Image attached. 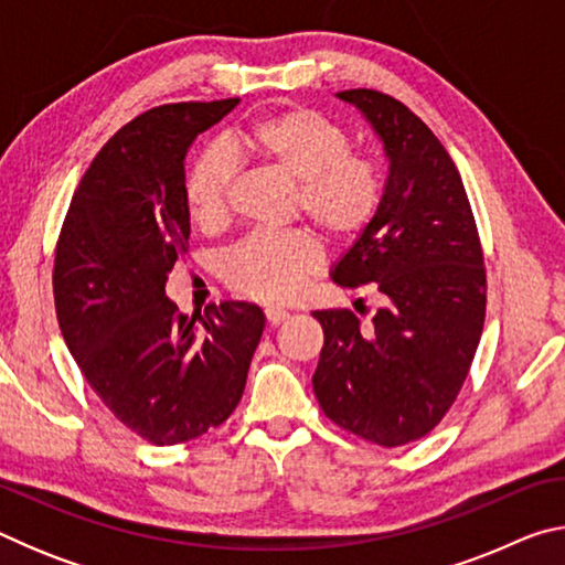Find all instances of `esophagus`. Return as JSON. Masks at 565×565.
I'll return each instance as SVG.
<instances>
[{"instance_id": "obj_1", "label": "esophagus", "mask_w": 565, "mask_h": 565, "mask_svg": "<svg viewBox=\"0 0 565 565\" xmlns=\"http://www.w3.org/2000/svg\"><path fill=\"white\" fill-rule=\"evenodd\" d=\"M286 319H289V313L281 311V309H266V321H269V327H279V323H284Z\"/></svg>"}]
</instances>
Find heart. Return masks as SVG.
<instances>
[{
    "label": "heart",
    "mask_w": 565,
    "mask_h": 565,
    "mask_svg": "<svg viewBox=\"0 0 565 565\" xmlns=\"http://www.w3.org/2000/svg\"><path fill=\"white\" fill-rule=\"evenodd\" d=\"M236 157L259 161L296 184V212L329 246L356 242L379 214L384 177L376 161L351 151L349 134L339 124L313 109L289 107L252 121L228 141V149H206L191 164L186 209L206 232L228 218ZM319 269L321 246L311 234H252L226 254L222 279L246 299L286 303Z\"/></svg>",
    "instance_id": "1"
}]
</instances>
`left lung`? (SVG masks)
I'll list each match as a JSON object with an SVG mask.
<instances>
[{
  "mask_svg": "<svg viewBox=\"0 0 565 565\" xmlns=\"http://www.w3.org/2000/svg\"><path fill=\"white\" fill-rule=\"evenodd\" d=\"M337 97L379 134L388 177L376 218L331 276L343 289L374 286L381 309L371 329L349 309L313 311L323 349L311 381L333 424L394 448L434 431L463 386L486 319L483 252L461 174L434 131L388 94Z\"/></svg>",
  "mask_w": 565,
  "mask_h": 565,
  "instance_id": "1",
  "label": "left lung"
}]
</instances>
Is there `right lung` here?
<instances>
[{
	"label": "right lung",
	"mask_w": 565,
	"mask_h": 565,
	"mask_svg": "<svg viewBox=\"0 0 565 565\" xmlns=\"http://www.w3.org/2000/svg\"><path fill=\"white\" fill-rule=\"evenodd\" d=\"M238 99L154 107L102 147L76 186L54 256V306L84 379L154 446L222 426L242 401L264 311L209 303L184 317L167 276L189 248L184 159Z\"/></svg>",
	"instance_id": "right-lung-1"
}]
</instances>
